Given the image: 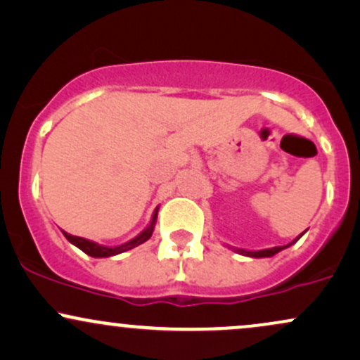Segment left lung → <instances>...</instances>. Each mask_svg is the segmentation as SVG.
<instances>
[{
    "mask_svg": "<svg viewBox=\"0 0 360 360\" xmlns=\"http://www.w3.org/2000/svg\"><path fill=\"white\" fill-rule=\"evenodd\" d=\"M305 235V231L304 233H300V235H298L295 240H292L290 241L288 245H283V246H274V248H265V250H243V248H235V246H229V245H226L229 250L231 251H235V253H240V255H243V257H250V258H271V257H275L276 253H280L281 250H287V248H290V246L292 245H295L298 240H300L302 236Z\"/></svg>",
    "mask_w": 360,
    "mask_h": 360,
    "instance_id": "left-lung-1",
    "label": "left lung"
}]
</instances>
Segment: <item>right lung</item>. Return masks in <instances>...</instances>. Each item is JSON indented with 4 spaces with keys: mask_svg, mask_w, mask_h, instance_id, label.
Wrapping results in <instances>:
<instances>
[{
    "mask_svg": "<svg viewBox=\"0 0 360 360\" xmlns=\"http://www.w3.org/2000/svg\"><path fill=\"white\" fill-rule=\"evenodd\" d=\"M158 213H159V206L155 207L154 213H153V218H150V221L147 226L142 229L141 233L136 238H132V240H129L127 243H122V245H117V246H107V245H101L97 243V241H92V240H86V238H82V236H73L70 233L63 231L65 238H67L68 241H70L72 245H75L77 248H80L84 253L89 255V257H94V258H109V257H115V255H120V253H125V251L136 248V246L146 243L147 240H149L150 236H153V231L155 228V221H158Z\"/></svg>",
    "mask_w": 360,
    "mask_h": 360,
    "instance_id": "1",
    "label": "right lung"
}]
</instances>
